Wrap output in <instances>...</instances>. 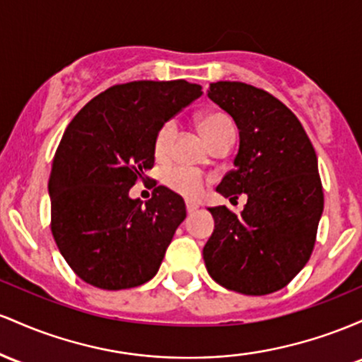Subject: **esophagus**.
Here are the masks:
<instances>
[{
  "mask_svg": "<svg viewBox=\"0 0 362 362\" xmlns=\"http://www.w3.org/2000/svg\"><path fill=\"white\" fill-rule=\"evenodd\" d=\"M194 210H198V205L197 203H193V202H186V212H188L189 215H192Z\"/></svg>",
  "mask_w": 362,
  "mask_h": 362,
  "instance_id": "obj_1",
  "label": "esophagus"
}]
</instances>
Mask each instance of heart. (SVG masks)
<instances>
[{
    "label": "heart",
    "mask_w": 362,
    "mask_h": 362,
    "mask_svg": "<svg viewBox=\"0 0 362 362\" xmlns=\"http://www.w3.org/2000/svg\"><path fill=\"white\" fill-rule=\"evenodd\" d=\"M200 129L210 147L217 144V141L224 140V138L235 135L234 123L230 121L229 116L222 115V112H206V115H202ZM176 132L177 128L174 121H168V123L162 124V128L156 136L157 157L168 156L174 136H176ZM164 181L173 192L186 198H197L203 192V186H205L203 174L192 168H185V165H176V168L165 170Z\"/></svg>",
    "instance_id": "heart-1"
}]
</instances>
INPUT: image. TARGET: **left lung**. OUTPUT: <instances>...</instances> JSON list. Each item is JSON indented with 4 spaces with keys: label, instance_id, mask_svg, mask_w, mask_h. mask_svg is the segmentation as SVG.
Masks as SVG:
<instances>
[{
    "label": "left lung",
    "instance_id": "left-lung-1",
    "mask_svg": "<svg viewBox=\"0 0 362 362\" xmlns=\"http://www.w3.org/2000/svg\"><path fill=\"white\" fill-rule=\"evenodd\" d=\"M214 100L234 119V169L215 192L247 202L235 215L212 206L215 227L203 247L210 277L229 291L265 296L306 265L323 214L318 159L294 112L269 92L241 82L210 83Z\"/></svg>",
    "mask_w": 362,
    "mask_h": 362
}]
</instances>
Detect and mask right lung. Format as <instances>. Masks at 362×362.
I'll list each match as a JSON object with an SVG mask.
<instances>
[{"label": "right lung", "instance_id": "obj_1", "mask_svg": "<svg viewBox=\"0 0 362 362\" xmlns=\"http://www.w3.org/2000/svg\"><path fill=\"white\" fill-rule=\"evenodd\" d=\"M186 80L115 85L68 124L49 176L51 230L80 279L105 291L132 289L159 272L185 200L157 186L145 203L129 197L156 160L162 124L202 95Z\"/></svg>", "mask_w": 362, "mask_h": 362}]
</instances>
